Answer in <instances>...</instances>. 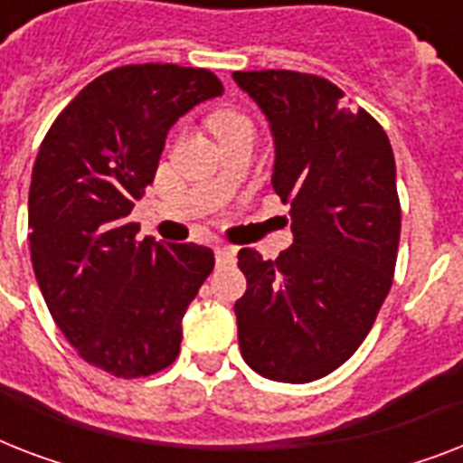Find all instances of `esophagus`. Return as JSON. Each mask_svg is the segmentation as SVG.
I'll return each instance as SVG.
<instances>
[{
    "label": "esophagus",
    "mask_w": 463,
    "mask_h": 463,
    "mask_svg": "<svg viewBox=\"0 0 463 463\" xmlns=\"http://www.w3.org/2000/svg\"><path fill=\"white\" fill-rule=\"evenodd\" d=\"M235 261V247L221 245L216 247V264L218 267H225V264H232Z\"/></svg>",
    "instance_id": "1"
}]
</instances>
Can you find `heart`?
<instances>
[{
    "label": "heart",
    "instance_id": "heart-1",
    "mask_svg": "<svg viewBox=\"0 0 463 463\" xmlns=\"http://www.w3.org/2000/svg\"><path fill=\"white\" fill-rule=\"evenodd\" d=\"M242 127H250V119L235 110H216L209 118V129L216 134L218 139H223L228 134L238 132Z\"/></svg>",
    "mask_w": 463,
    "mask_h": 463
}]
</instances>
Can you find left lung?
Here are the masks:
<instances>
[{"label": "left lung", "mask_w": 463, "mask_h": 463, "mask_svg": "<svg viewBox=\"0 0 463 463\" xmlns=\"http://www.w3.org/2000/svg\"><path fill=\"white\" fill-rule=\"evenodd\" d=\"M232 79L271 125V184L293 218V245L274 261L238 252L240 351L261 377L305 384L358 351L392 288L402 235L394 151L380 122L322 76L261 69Z\"/></svg>", "instance_id": "left-lung-1"}]
</instances>
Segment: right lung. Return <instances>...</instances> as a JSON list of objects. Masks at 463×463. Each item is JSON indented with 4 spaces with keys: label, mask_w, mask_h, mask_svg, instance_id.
Returning a JSON list of instances; mask_svg holds the SVG:
<instances>
[{
    "label": "right lung",
    "mask_w": 463,
    "mask_h": 463,
    "mask_svg": "<svg viewBox=\"0 0 463 463\" xmlns=\"http://www.w3.org/2000/svg\"><path fill=\"white\" fill-rule=\"evenodd\" d=\"M221 93L209 69H110L40 144L28 192L33 271L54 324L103 373L139 380L180 353L182 315L216 260L194 242L137 240L129 213L154 182L167 129Z\"/></svg>",
    "instance_id": "1"
}]
</instances>
